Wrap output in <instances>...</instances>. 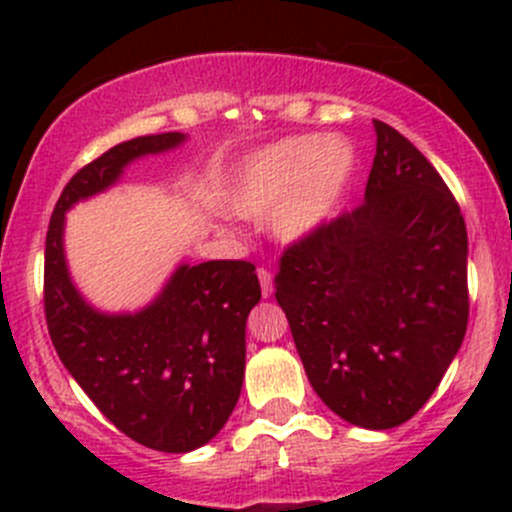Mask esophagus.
<instances>
[{
    "label": "esophagus",
    "instance_id": "obj_1",
    "mask_svg": "<svg viewBox=\"0 0 512 512\" xmlns=\"http://www.w3.org/2000/svg\"><path fill=\"white\" fill-rule=\"evenodd\" d=\"M257 277H260V285H262V297H270L272 294V272L267 267H257Z\"/></svg>",
    "mask_w": 512,
    "mask_h": 512
}]
</instances>
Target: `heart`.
<instances>
[{
    "mask_svg": "<svg viewBox=\"0 0 512 512\" xmlns=\"http://www.w3.org/2000/svg\"><path fill=\"white\" fill-rule=\"evenodd\" d=\"M356 153L342 138L294 136L262 148L237 170L230 205L240 215L272 210V230L297 240L327 223L352 185Z\"/></svg>",
    "mask_w": 512,
    "mask_h": 512,
    "instance_id": "b5f03b06",
    "label": "heart"
}]
</instances>
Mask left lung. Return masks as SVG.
Here are the masks:
<instances>
[{
  "instance_id": "obj_1",
  "label": "left lung",
  "mask_w": 512,
  "mask_h": 512,
  "mask_svg": "<svg viewBox=\"0 0 512 512\" xmlns=\"http://www.w3.org/2000/svg\"><path fill=\"white\" fill-rule=\"evenodd\" d=\"M364 203L289 242L275 275L319 399L361 428L401 426L431 399L468 327V232L428 158L374 121Z\"/></svg>"
}]
</instances>
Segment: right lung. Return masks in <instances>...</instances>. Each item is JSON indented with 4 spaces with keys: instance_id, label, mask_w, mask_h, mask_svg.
<instances>
[{
    "instance_id": "obj_1",
    "label": "right lung",
    "mask_w": 512,
    "mask_h": 512,
    "mask_svg": "<svg viewBox=\"0 0 512 512\" xmlns=\"http://www.w3.org/2000/svg\"><path fill=\"white\" fill-rule=\"evenodd\" d=\"M183 141L175 131L138 136L84 165L56 200L44 250V314L56 354L118 431L165 453L208 443L240 399L247 314L262 294L255 265H183L138 314H101L71 285L61 235L76 200L116 183L131 160Z\"/></svg>"
}]
</instances>
